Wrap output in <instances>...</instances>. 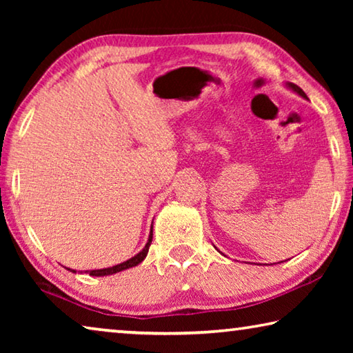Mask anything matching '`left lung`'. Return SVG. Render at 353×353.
<instances>
[{
  "mask_svg": "<svg viewBox=\"0 0 353 353\" xmlns=\"http://www.w3.org/2000/svg\"><path fill=\"white\" fill-rule=\"evenodd\" d=\"M285 87H288L290 90H292V92H294V93H297L299 97H302V98H305V99H307V94L303 93L302 88H301V87H297L296 83H292V82H286V83H285Z\"/></svg>",
  "mask_w": 353,
  "mask_h": 353,
  "instance_id": "obj_1",
  "label": "left lung"
}]
</instances>
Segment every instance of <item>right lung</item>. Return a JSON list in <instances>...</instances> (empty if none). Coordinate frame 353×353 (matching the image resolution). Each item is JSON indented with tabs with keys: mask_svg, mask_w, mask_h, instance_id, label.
I'll use <instances>...</instances> for the list:
<instances>
[{
	"mask_svg": "<svg viewBox=\"0 0 353 353\" xmlns=\"http://www.w3.org/2000/svg\"><path fill=\"white\" fill-rule=\"evenodd\" d=\"M152 243V225H151V232H149V238H148V243L145 244V248H143L139 254L134 255L132 259H129L126 261L119 263V265H115V266H110V268H103V270H92V271H83L85 274H90V276L93 277H104V276H112V274H117V272H121L124 270H129V268H134L137 265H140V263L146 259L148 255V250H149V246H151ZM68 271L71 272H77L76 270H70V268H67ZM82 274V271H79Z\"/></svg>",
	"mask_w": 353,
	"mask_h": 353,
	"instance_id": "right-lung-1",
	"label": "right lung"
}]
</instances>
